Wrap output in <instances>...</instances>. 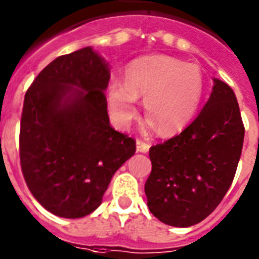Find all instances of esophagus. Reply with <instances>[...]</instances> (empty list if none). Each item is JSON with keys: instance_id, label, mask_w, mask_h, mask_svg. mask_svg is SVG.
Listing matches in <instances>:
<instances>
[{"instance_id": "obj_1", "label": "esophagus", "mask_w": 259, "mask_h": 259, "mask_svg": "<svg viewBox=\"0 0 259 259\" xmlns=\"http://www.w3.org/2000/svg\"><path fill=\"white\" fill-rule=\"evenodd\" d=\"M150 145L148 143H144L141 140H136V150L139 153H146L149 150Z\"/></svg>"}]
</instances>
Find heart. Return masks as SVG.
<instances>
[{
    "mask_svg": "<svg viewBox=\"0 0 259 259\" xmlns=\"http://www.w3.org/2000/svg\"><path fill=\"white\" fill-rule=\"evenodd\" d=\"M205 81L196 65L168 56H148L132 62L124 80L107 85V105L114 120L125 125L137 113V98L144 97V111L161 134H175L196 116Z\"/></svg>",
    "mask_w": 259,
    "mask_h": 259,
    "instance_id": "b5f03b06",
    "label": "heart"
}]
</instances>
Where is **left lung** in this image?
Here are the masks:
<instances>
[{
	"label": "left lung",
	"mask_w": 259,
	"mask_h": 259,
	"mask_svg": "<svg viewBox=\"0 0 259 259\" xmlns=\"http://www.w3.org/2000/svg\"><path fill=\"white\" fill-rule=\"evenodd\" d=\"M212 81L197 118L149 150L148 207L172 227H191L209 217L230 189L240 161L245 130L236 96L222 80Z\"/></svg>",
	"instance_id": "left-lung-1"
}]
</instances>
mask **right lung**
Wrapping results in <instances>:
<instances>
[{
    "label": "right lung",
    "instance_id": "right-lung-1",
    "mask_svg": "<svg viewBox=\"0 0 259 259\" xmlns=\"http://www.w3.org/2000/svg\"><path fill=\"white\" fill-rule=\"evenodd\" d=\"M109 63L92 47L61 56L24 96L20 164L33 197L52 214L76 219L95 211L136 143L110 125Z\"/></svg>",
    "mask_w": 259,
    "mask_h": 259
}]
</instances>
